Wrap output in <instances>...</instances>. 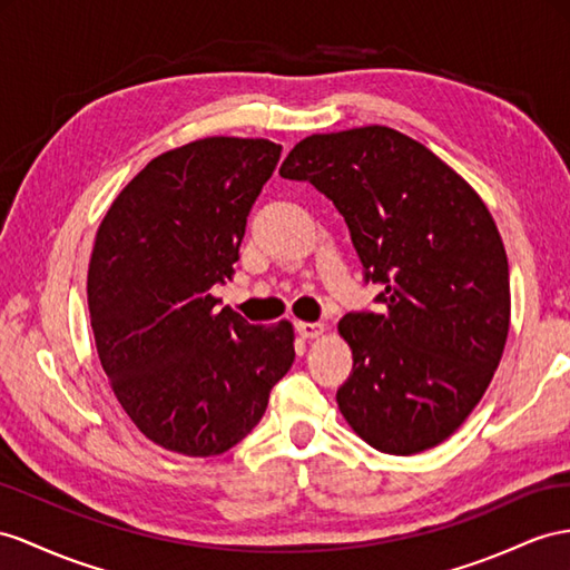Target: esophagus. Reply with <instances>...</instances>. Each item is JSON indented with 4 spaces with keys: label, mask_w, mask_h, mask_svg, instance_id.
Instances as JSON below:
<instances>
[{
    "label": "esophagus",
    "mask_w": 570,
    "mask_h": 570,
    "mask_svg": "<svg viewBox=\"0 0 570 570\" xmlns=\"http://www.w3.org/2000/svg\"><path fill=\"white\" fill-rule=\"evenodd\" d=\"M296 332L303 340H315L325 332V325L323 323H296Z\"/></svg>",
    "instance_id": "obj_1"
}]
</instances>
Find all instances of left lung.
Returning a JSON list of instances; mask_svg holds the SVG:
<instances>
[{
	"mask_svg": "<svg viewBox=\"0 0 570 570\" xmlns=\"http://www.w3.org/2000/svg\"><path fill=\"white\" fill-rule=\"evenodd\" d=\"M332 199L381 313L340 320L354 371L337 404L363 441L414 455L455 433L499 368L510 325L508 257L460 175L383 125L313 135L279 168Z\"/></svg>",
	"mask_w": 570,
	"mask_h": 570,
	"instance_id": "left-lung-1",
	"label": "left lung"
}]
</instances>
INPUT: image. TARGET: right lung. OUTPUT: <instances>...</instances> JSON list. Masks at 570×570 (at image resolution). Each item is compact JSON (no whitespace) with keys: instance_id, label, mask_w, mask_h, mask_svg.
Returning a JSON list of instances; mask_svg holds the SVG:
<instances>
[{"instance_id":"1","label":"right lung","mask_w":570,"mask_h":570,"mask_svg":"<svg viewBox=\"0 0 570 570\" xmlns=\"http://www.w3.org/2000/svg\"><path fill=\"white\" fill-rule=\"evenodd\" d=\"M282 144L207 137L156 156L96 233L89 313L100 366L156 445L212 458L250 433L296 358L294 327L218 311Z\"/></svg>"}]
</instances>
